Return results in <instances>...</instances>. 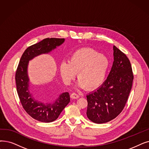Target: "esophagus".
I'll return each instance as SVG.
<instances>
[{"instance_id": "34e87169", "label": "esophagus", "mask_w": 149, "mask_h": 149, "mask_svg": "<svg viewBox=\"0 0 149 149\" xmlns=\"http://www.w3.org/2000/svg\"><path fill=\"white\" fill-rule=\"evenodd\" d=\"M70 97H71V98H72V99H78V98H79V97H80V95H79V94H77L75 93H73L71 94Z\"/></svg>"}]
</instances>
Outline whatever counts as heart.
Instances as JSON below:
<instances>
[{"label":"heart","mask_w":149,"mask_h":149,"mask_svg":"<svg viewBox=\"0 0 149 149\" xmlns=\"http://www.w3.org/2000/svg\"><path fill=\"white\" fill-rule=\"evenodd\" d=\"M109 66L108 58L91 48H81L70 56L68 63L60 65V72L63 81L69 84L77 74L78 86L93 90L104 82Z\"/></svg>","instance_id":"heart-1"}]
</instances>
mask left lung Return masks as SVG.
Listing matches in <instances>:
<instances>
[{"label":"left lung","mask_w":149,"mask_h":149,"mask_svg":"<svg viewBox=\"0 0 149 149\" xmlns=\"http://www.w3.org/2000/svg\"><path fill=\"white\" fill-rule=\"evenodd\" d=\"M114 61L107 80L86 95L88 119L96 124L110 121L122 112L132 89L133 74L130 60L113 46Z\"/></svg>","instance_id":"left-lung-1"}]
</instances>
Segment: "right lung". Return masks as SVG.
Wrapping results in <instances>:
<instances>
[{
	"label": "right lung",
	"mask_w": 149,
	"mask_h": 149,
	"mask_svg": "<svg viewBox=\"0 0 149 149\" xmlns=\"http://www.w3.org/2000/svg\"><path fill=\"white\" fill-rule=\"evenodd\" d=\"M64 38H46L29 47L24 51L16 72L17 92L21 104L31 118L42 122L55 120L70 102L68 92L60 94L52 103H45L37 100L30 91L28 65L29 61L41 54H49L64 42Z\"/></svg>",
	"instance_id": "right-lung-1"
}]
</instances>
